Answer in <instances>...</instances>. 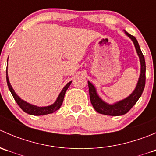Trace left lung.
<instances>
[{
	"instance_id": "8db88e82",
	"label": "left lung",
	"mask_w": 156,
	"mask_h": 156,
	"mask_svg": "<svg viewBox=\"0 0 156 156\" xmlns=\"http://www.w3.org/2000/svg\"><path fill=\"white\" fill-rule=\"evenodd\" d=\"M125 34L130 37L133 42L135 48H136V53L139 56L140 62V75L139 80H138L137 84L134 90L132 92L130 96L126 97L124 100H120L119 102H116L114 104H108L103 101L97 93V90L95 87L91 84L90 81H88V87H89V94L91 104L94 109L97 112L106 115H112L118 116L126 114L127 112L137 102L140 97H141L145 87L146 84V62L144 54L141 51L140 48L139 46L137 41L134 36L131 35L127 31H125Z\"/></svg>"
}]
</instances>
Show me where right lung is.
<instances>
[{
    "mask_svg": "<svg viewBox=\"0 0 156 156\" xmlns=\"http://www.w3.org/2000/svg\"><path fill=\"white\" fill-rule=\"evenodd\" d=\"M6 74H7V85H8L9 90H10L11 94H12L15 101L16 102L17 104L19 105V106H20L25 112L28 113V114L29 115H43L50 114V113H53L54 112L57 111V110L60 108L61 105H62V102H63L64 96H65L66 92L67 89H68L69 86H70L71 83H72V81H70V82H69L68 84L63 87V89L62 90L60 94H59V96H58L57 99H56V100L55 101L54 103H53V104L50 105V106H44V107H39V106L30 104V103H27V102L24 101V100H22V99L16 94L14 90L12 89V86H11L10 81H9L8 74H7V70H6Z\"/></svg>",
    "mask_w": 156,
    "mask_h": 156,
    "instance_id": "right-lung-1",
    "label": "right lung"
}]
</instances>
